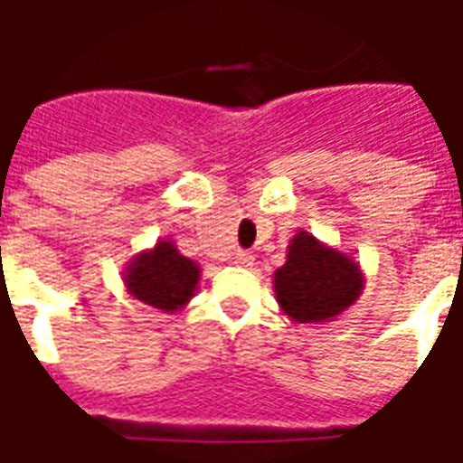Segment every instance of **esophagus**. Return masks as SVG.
<instances>
[{"label":"esophagus","mask_w":463,"mask_h":463,"mask_svg":"<svg viewBox=\"0 0 463 463\" xmlns=\"http://www.w3.org/2000/svg\"><path fill=\"white\" fill-rule=\"evenodd\" d=\"M232 261H235L238 267H252L254 257L250 252H242V250H238V252H232Z\"/></svg>","instance_id":"34e87169"}]
</instances>
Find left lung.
Here are the masks:
<instances>
[{
    "mask_svg": "<svg viewBox=\"0 0 463 463\" xmlns=\"http://www.w3.org/2000/svg\"><path fill=\"white\" fill-rule=\"evenodd\" d=\"M365 276L351 254L338 252L307 231L293 235L286 264L276 269V303L290 322H331L363 293Z\"/></svg>",
    "mask_w": 463,
    "mask_h": 463,
    "instance_id": "1",
    "label": "left lung"
}]
</instances>
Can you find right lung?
Wrapping results in <instances>:
<instances>
[{"instance_id": "obj_1", "label": "right lung", "mask_w": 463, "mask_h": 463, "mask_svg": "<svg viewBox=\"0 0 463 463\" xmlns=\"http://www.w3.org/2000/svg\"><path fill=\"white\" fill-rule=\"evenodd\" d=\"M202 269L180 254L173 240H158L125 269V288L129 296L160 312H177L194 298Z\"/></svg>"}]
</instances>
